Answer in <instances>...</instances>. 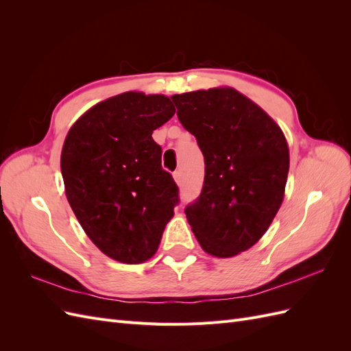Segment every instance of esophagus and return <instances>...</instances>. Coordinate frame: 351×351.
<instances>
[{
    "label": "esophagus",
    "mask_w": 351,
    "mask_h": 351,
    "mask_svg": "<svg viewBox=\"0 0 351 351\" xmlns=\"http://www.w3.org/2000/svg\"><path fill=\"white\" fill-rule=\"evenodd\" d=\"M174 180H176V183H182V180H183L182 169H177V171H174Z\"/></svg>",
    "instance_id": "esophagus-1"
}]
</instances>
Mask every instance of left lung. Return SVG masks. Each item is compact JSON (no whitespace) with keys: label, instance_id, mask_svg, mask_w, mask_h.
<instances>
[{"label":"left lung","instance_id":"1","mask_svg":"<svg viewBox=\"0 0 351 351\" xmlns=\"http://www.w3.org/2000/svg\"><path fill=\"white\" fill-rule=\"evenodd\" d=\"M205 156L199 197L184 214L206 253L231 258L267 232L282 204L289 146L271 117L231 88L173 95Z\"/></svg>","mask_w":351,"mask_h":351}]
</instances>
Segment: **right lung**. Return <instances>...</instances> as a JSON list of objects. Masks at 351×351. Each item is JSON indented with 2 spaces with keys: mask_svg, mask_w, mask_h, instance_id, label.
I'll return each mask as SVG.
<instances>
[{
  "mask_svg": "<svg viewBox=\"0 0 351 351\" xmlns=\"http://www.w3.org/2000/svg\"><path fill=\"white\" fill-rule=\"evenodd\" d=\"M174 112L164 95L125 92L84 112L62 145L61 174L74 215L95 246L119 262L152 258L180 202L152 139Z\"/></svg>",
  "mask_w": 351,
  "mask_h": 351,
  "instance_id": "obj_1",
  "label": "right lung"
}]
</instances>
